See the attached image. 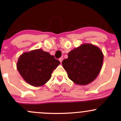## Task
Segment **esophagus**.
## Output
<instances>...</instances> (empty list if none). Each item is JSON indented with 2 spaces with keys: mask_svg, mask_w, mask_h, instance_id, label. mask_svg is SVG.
Here are the masks:
<instances>
[{
  "mask_svg": "<svg viewBox=\"0 0 121 121\" xmlns=\"http://www.w3.org/2000/svg\"><path fill=\"white\" fill-rule=\"evenodd\" d=\"M63 57H60V58H59V61L61 62V63L62 61H63Z\"/></svg>",
  "mask_w": 121,
  "mask_h": 121,
  "instance_id": "obj_1",
  "label": "esophagus"
}]
</instances>
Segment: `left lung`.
Segmentation results:
<instances>
[{
	"label": "left lung",
	"instance_id": "8db88e82",
	"mask_svg": "<svg viewBox=\"0 0 121 121\" xmlns=\"http://www.w3.org/2000/svg\"><path fill=\"white\" fill-rule=\"evenodd\" d=\"M68 56L62 64L74 83L87 85L98 76L104 60L103 53L98 47L84 44L69 52Z\"/></svg>",
	"mask_w": 121,
	"mask_h": 121
}]
</instances>
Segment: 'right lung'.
Here are the masks:
<instances>
[{
  "label": "right lung",
  "instance_id": "1",
  "mask_svg": "<svg viewBox=\"0 0 121 121\" xmlns=\"http://www.w3.org/2000/svg\"><path fill=\"white\" fill-rule=\"evenodd\" d=\"M60 64L53 56L37 49L22 54L17 63V68L28 84L40 86L51 78L54 69Z\"/></svg>",
  "mask_w": 121,
  "mask_h": 121
}]
</instances>
